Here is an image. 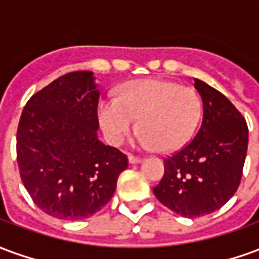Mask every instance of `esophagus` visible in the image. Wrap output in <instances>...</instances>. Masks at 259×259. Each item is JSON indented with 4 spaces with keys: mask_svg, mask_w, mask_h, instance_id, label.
<instances>
[{
    "mask_svg": "<svg viewBox=\"0 0 259 259\" xmlns=\"http://www.w3.org/2000/svg\"><path fill=\"white\" fill-rule=\"evenodd\" d=\"M127 159H129V163H140L141 161H143L141 158L133 157V155H129V158H127Z\"/></svg>",
    "mask_w": 259,
    "mask_h": 259,
    "instance_id": "esophagus-1",
    "label": "esophagus"
}]
</instances>
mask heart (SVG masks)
I'll return each instance as SVG.
<instances>
[{
  "label": "heart",
  "mask_w": 259,
  "mask_h": 259,
  "mask_svg": "<svg viewBox=\"0 0 259 259\" xmlns=\"http://www.w3.org/2000/svg\"><path fill=\"white\" fill-rule=\"evenodd\" d=\"M97 115L104 135L115 146L132 135L139 119V146L174 151L194 135L202 102L194 89L172 80H136L120 89L118 98L102 100Z\"/></svg>",
  "instance_id": "b5f03b06"
}]
</instances>
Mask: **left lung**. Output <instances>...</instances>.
<instances>
[{
	"label": "left lung",
	"mask_w": 259,
	"mask_h": 259,
	"mask_svg": "<svg viewBox=\"0 0 259 259\" xmlns=\"http://www.w3.org/2000/svg\"><path fill=\"white\" fill-rule=\"evenodd\" d=\"M202 98V123L185 148L163 159L165 174L154 187L158 201L185 218L217 211L239 189L248 127L243 115L222 93L194 79Z\"/></svg>",
	"instance_id": "obj_1"
}]
</instances>
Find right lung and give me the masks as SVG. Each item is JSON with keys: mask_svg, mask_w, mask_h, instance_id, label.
I'll return each instance as SVG.
<instances>
[{"mask_svg": "<svg viewBox=\"0 0 259 259\" xmlns=\"http://www.w3.org/2000/svg\"><path fill=\"white\" fill-rule=\"evenodd\" d=\"M100 91L89 70L70 72L27 101L16 136L22 182L41 211L84 219L111 200L127 157L98 140Z\"/></svg>", "mask_w": 259, "mask_h": 259, "instance_id": "right-lung-1", "label": "right lung"}]
</instances>
